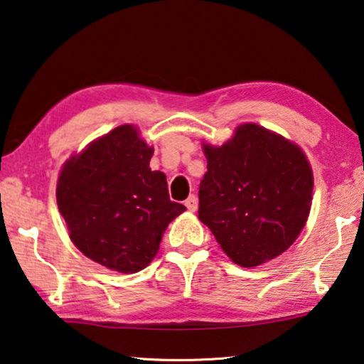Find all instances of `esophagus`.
Listing matches in <instances>:
<instances>
[{
  "mask_svg": "<svg viewBox=\"0 0 364 364\" xmlns=\"http://www.w3.org/2000/svg\"><path fill=\"white\" fill-rule=\"evenodd\" d=\"M197 197L195 195H188V198L186 200V207L191 210V212H195L197 210Z\"/></svg>",
  "mask_w": 364,
  "mask_h": 364,
  "instance_id": "obj_1",
  "label": "esophagus"
}]
</instances>
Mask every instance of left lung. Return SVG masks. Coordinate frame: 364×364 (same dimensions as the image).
Masks as SVG:
<instances>
[{"mask_svg": "<svg viewBox=\"0 0 364 364\" xmlns=\"http://www.w3.org/2000/svg\"><path fill=\"white\" fill-rule=\"evenodd\" d=\"M198 220L236 264L255 267L291 246L307 221L314 176L297 144L246 123L223 146L203 144Z\"/></svg>", "mask_w": 364, "mask_h": 364, "instance_id": "1", "label": "left lung"}]
</instances>
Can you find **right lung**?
<instances>
[{
	"label": "right lung",
	"instance_id": "add662e5",
	"mask_svg": "<svg viewBox=\"0 0 364 364\" xmlns=\"http://www.w3.org/2000/svg\"><path fill=\"white\" fill-rule=\"evenodd\" d=\"M152 147L123 124L64 164L57 205L68 235L87 257L108 269L138 272L186 207L172 202L166 176L151 171Z\"/></svg>",
	"mask_w": 364,
	"mask_h": 364
}]
</instances>
